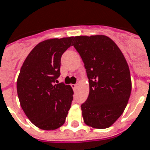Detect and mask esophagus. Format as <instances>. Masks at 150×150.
<instances>
[{
	"label": "esophagus",
	"instance_id": "esophagus-1",
	"mask_svg": "<svg viewBox=\"0 0 150 150\" xmlns=\"http://www.w3.org/2000/svg\"><path fill=\"white\" fill-rule=\"evenodd\" d=\"M71 87H73V89L75 91V90H76V88H77V84H72Z\"/></svg>",
	"mask_w": 150,
	"mask_h": 150
}]
</instances>
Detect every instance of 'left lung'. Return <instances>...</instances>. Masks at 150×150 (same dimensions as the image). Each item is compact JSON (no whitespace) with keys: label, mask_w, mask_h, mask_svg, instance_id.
Returning a JSON list of instances; mask_svg holds the SVG:
<instances>
[{"label":"left lung","mask_w":150,"mask_h":150,"mask_svg":"<svg viewBox=\"0 0 150 150\" xmlns=\"http://www.w3.org/2000/svg\"><path fill=\"white\" fill-rule=\"evenodd\" d=\"M73 42L89 80V95L81 105L84 122L95 129L108 128L122 115L131 94L128 63L108 36H76Z\"/></svg>","instance_id":"1"}]
</instances>
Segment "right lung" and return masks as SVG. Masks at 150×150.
Returning a JSON list of instances; mask_svg holds the SVG:
<instances>
[{
    "instance_id": "right-lung-1",
    "label": "right lung",
    "mask_w": 150,
    "mask_h": 150,
    "mask_svg": "<svg viewBox=\"0 0 150 150\" xmlns=\"http://www.w3.org/2000/svg\"><path fill=\"white\" fill-rule=\"evenodd\" d=\"M73 37L52 39L39 43L30 52L17 81L21 108L39 129L54 130L65 122L74 91L58 83L61 57L72 45Z\"/></svg>"
}]
</instances>
